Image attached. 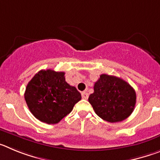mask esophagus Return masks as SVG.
Returning <instances> with one entry per match:
<instances>
[{
    "instance_id": "34e87169",
    "label": "esophagus",
    "mask_w": 160,
    "mask_h": 160,
    "mask_svg": "<svg viewBox=\"0 0 160 160\" xmlns=\"http://www.w3.org/2000/svg\"><path fill=\"white\" fill-rule=\"evenodd\" d=\"M81 96L83 99H84V100H88V93L83 92L81 93Z\"/></svg>"
}]
</instances>
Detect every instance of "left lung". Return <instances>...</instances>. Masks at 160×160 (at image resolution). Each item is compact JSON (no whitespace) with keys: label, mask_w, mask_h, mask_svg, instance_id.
<instances>
[{"label":"left lung","mask_w":160,"mask_h":160,"mask_svg":"<svg viewBox=\"0 0 160 160\" xmlns=\"http://www.w3.org/2000/svg\"><path fill=\"white\" fill-rule=\"evenodd\" d=\"M88 102L98 116L110 123H116L132 114L136 106V94L125 80L102 74L95 83L94 92L89 96Z\"/></svg>","instance_id":"8db88e82"}]
</instances>
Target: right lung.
<instances>
[{
    "instance_id": "add662e5",
    "label": "right lung",
    "mask_w": 160,
    "mask_h": 160,
    "mask_svg": "<svg viewBox=\"0 0 160 160\" xmlns=\"http://www.w3.org/2000/svg\"><path fill=\"white\" fill-rule=\"evenodd\" d=\"M64 72L41 70L28 82L24 99L32 114L41 122L55 124L81 100L77 89L65 81Z\"/></svg>"
}]
</instances>
